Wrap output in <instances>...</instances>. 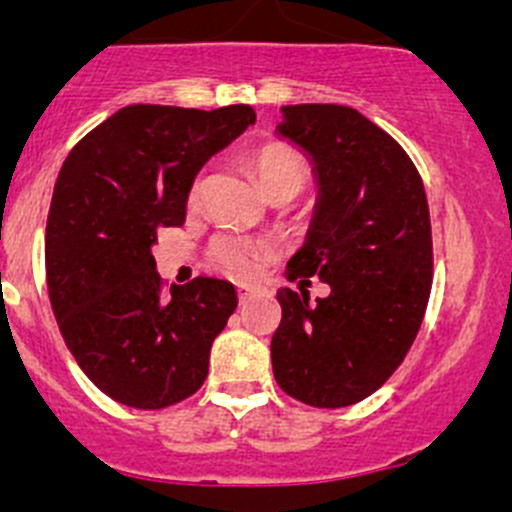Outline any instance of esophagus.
Returning a JSON list of instances; mask_svg holds the SVG:
<instances>
[{"label":"esophagus","instance_id":"1","mask_svg":"<svg viewBox=\"0 0 512 512\" xmlns=\"http://www.w3.org/2000/svg\"><path fill=\"white\" fill-rule=\"evenodd\" d=\"M255 294V287H237V297H240V302H245L247 297H252Z\"/></svg>","mask_w":512,"mask_h":512}]
</instances>
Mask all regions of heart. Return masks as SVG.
<instances>
[{"instance_id":"heart-1","label":"heart","mask_w":512,"mask_h":512,"mask_svg":"<svg viewBox=\"0 0 512 512\" xmlns=\"http://www.w3.org/2000/svg\"><path fill=\"white\" fill-rule=\"evenodd\" d=\"M250 165L257 185L267 198H272V195L294 198L304 188L309 175L307 160L285 143H267V146L257 148L252 153ZM195 195H198V190L190 193V200H195ZM210 257L225 275L235 277V280H250L267 257V245L247 240L235 232H223L210 245Z\"/></svg>"}]
</instances>
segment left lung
Instances as JSON below:
<instances>
[{"instance_id":"obj_1","label":"left lung","mask_w":512,"mask_h":512,"mask_svg":"<svg viewBox=\"0 0 512 512\" xmlns=\"http://www.w3.org/2000/svg\"><path fill=\"white\" fill-rule=\"evenodd\" d=\"M275 136L312 163L317 203L289 257L272 371L285 394L317 409L366 399L399 369L423 322L433 280L426 190L404 148L337 103L282 106ZM317 274L327 298L301 289Z\"/></svg>"}]
</instances>
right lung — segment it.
Returning a JSON list of instances; mask_svg holds the SVG:
<instances>
[{
  "label": "right lung",
  "mask_w": 512,
  "mask_h": 512,
  "mask_svg": "<svg viewBox=\"0 0 512 512\" xmlns=\"http://www.w3.org/2000/svg\"><path fill=\"white\" fill-rule=\"evenodd\" d=\"M255 123L215 111L136 103L86 133L59 170L46 220V285L81 371L133 409L188 399L237 307L230 282L198 277L160 292L153 245L185 223L195 175Z\"/></svg>",
  "instance_id": "right-lung-1"
}]
</instances>
